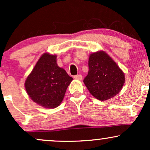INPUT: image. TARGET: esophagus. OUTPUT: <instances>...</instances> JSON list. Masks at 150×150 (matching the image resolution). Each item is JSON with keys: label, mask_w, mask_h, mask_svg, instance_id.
<instances>
[{"label": "esophagus", "mask_w": 150, "mask_h": 150, "mask_svg": "<svg viewBox=\"0 0 150 150\" xmlns=\"http://www.w3.org/2000/svg\"><path fill=\"white\" fill-rule=\"evenodd\" d=\"M74 78L76 79V80H81L82 79V75H76L74 76Z\"/></svg>", "instance_id": "1"}]
</instances>
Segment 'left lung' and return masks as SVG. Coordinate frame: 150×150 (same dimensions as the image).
Wrapping results in <instances>:
<instances>
[{
  "mask_svg": "<svg viewBox=\"0 0 150 150\" xmlns=\"http://www.w3.org/2000/svg\"><path fill=\"white\" fill-rule=\"evenodd\" d=\"M89 72L83 82L92 95L107 100L120 92L125 76L118 65L104 51L92 53L89 58Z\"/></svg>",
  "mask_w": 150,
  "mask_h": 150,
  "instance_id": "obj_1",
  "label": "left lung"
}]
</instances>
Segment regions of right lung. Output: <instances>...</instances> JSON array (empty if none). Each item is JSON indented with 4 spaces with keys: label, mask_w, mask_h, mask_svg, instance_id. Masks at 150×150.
I'll return each instance as SVG.
<instances>
[{
    "label": "right lung",
    "mask_w": 150,
    "mask_h": 150,
    "mask_svg": "<svg viewBox=\"0 0 150 150\" xmlns=\"http://www.w3.org/2000/svg\"><path fill=\"white\" fill-rule=\"evenodd\" d=\"M73 80L56 63V56L44 53L25 82L31 99L40 106L53 108L59 106L68 85Z\"/></svg>",
    "instance_id": "obj_1"
}]
</instances>
